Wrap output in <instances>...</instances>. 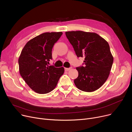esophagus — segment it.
Instances as JSON below:
<instances>
[{
	"instance_id": "obj_1",
	"label": "esophagus",
	"mask_w": 132,
	"mask_h": 132,
	"mask_svg": "<svg viewBox=\"0 0 132 132\" xmlns=\"http://www.w3.org/2000/svg\"><path fill=\"white\" fill-rule=\"evenodd\" d=\"M64 69H65V71H68L69 70H70L71 69V68H64Z\"/></svg>"
}]
</instances>
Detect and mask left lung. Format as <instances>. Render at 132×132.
<instances>
[{"instance_id": "left-lung-1", "label": "left lung", "mask_w": 132, "mask_h": 132, "mask_svg": "<svg viewBox=\"0 0 132 132\" xmlns=\"http://www.w3.org/2000/svg\"><path fill=\"white\" fill-rule=\"evenodd\" d=\"M65 35L77 57L85 58L84 67L76 68L75 85L85 92L98 90L108 79L113 62L108 42L96 33L71 31Z\"/></svg>"}]
</instances>
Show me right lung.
I'll return each mask as SVG.
<instances>
[{
  "mask_svg": "<svg viewBox=\"0 0 132 132\" xmlns=\"http://www.w3.org/2000/svg\"><path fill=\"white\" fill-rule=\"evenodd\" d=\"M63 33H44L30 40L18 60L20 74L34 92L46 94L53 91L64 73L63 67L49 66L52 48Z\"/></svg>",
  "mask_w": 132,
  "mask_h": 132,
  "instance_id": "right-lung-1",
  "label": "right lung"
}]
</instances>
